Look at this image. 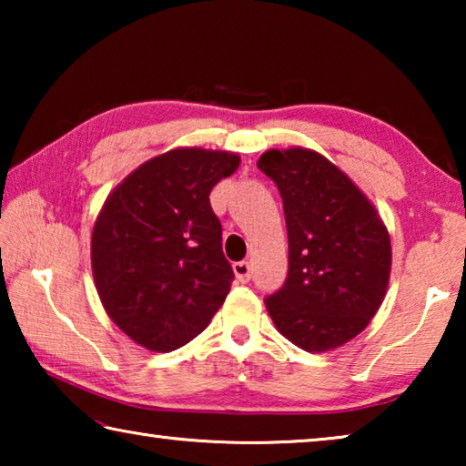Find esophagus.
I'll return each mask as SVG.
<instances>
[{
  "label": "esophagus",
  "mask_w": 466,
  "mask_h": 466,
  "mask_svg": "<svg viewBox=\"0 0 466 466\" xmlns=\"http://www.w3.org/2000/svg\"><path fill=\"white\" fill-rule=\"evenodd\" d=\"M234 275L238 281H248L250 279V263L248 261H238L232 265Z\"/></svg>",
  "instance_id": "1"
}]
</instances>
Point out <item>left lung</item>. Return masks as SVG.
<instances>
[{
    "label": "left lung",
    "instance_id": "left-lung-1",
    "mask_svg": "<svg viewBox=\"0 0 466 466\" xmlns=\"http://www.w3.org/2000/svg\"><path fill=\"white\" fill-rule=\"evenodd\" d=\"M257 167L279 188L289 269L265 299L279 333L299 350L341 347L368 327L390 278V236L368 197L325 156L269 149Z\"/></svg>",
    "mask_w": 466,
    "mask_h": 466
}]
</instances>
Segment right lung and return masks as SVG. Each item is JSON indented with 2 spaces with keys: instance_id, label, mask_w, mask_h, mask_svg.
<instances>
[{
  "instance_id": "right-lung-1",
  "label": "right lung",
  "mask_w": 466,
  "mask_h": 466,
  "mask_svg": "<svg viewBox=\"0 0 466 466\" xmlns=\"http://www.w3.org/2000/svg\"><path fill=\"white\" fill-rule=\"evenodd\" d=\"M232 152L177 147L141 164L106 197L92 230V273L110 320L167 353L209 325L234 271L209 203L238 168Z\"/></svg>"
}]
</instances>
